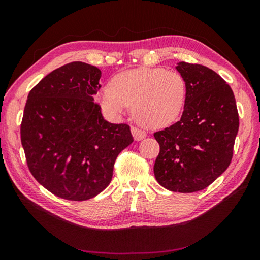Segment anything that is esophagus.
Listing matches in <instances>:
<instances>
[{"label": "esophagus", "mask_w": 260, "mask_h": 260, "mask_svg": "<svg viewBox=\"0 0 260 260\" xmlns=\"http://www.w3.org/2000/svg\"><path fill=\"white\" fill-rule=\"evenodd\" d=\"M131 132H132V135H133L134 140H136V141H140V140H142V139L146 138V132H143L142 129H140L139 127L133 126L131 128Z\"/></svg>", "instance_id": "1"}]
</instances>
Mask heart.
I'll return each instance as SVG.
<instances>
[{
  "label": "heart",
  "mask_w": 260,
  "mask_h": 260,
  "mask_svg": "<svg viewBox=\"0 0 260 260\" xmlns=\"http://www.w3.org/2000/svg\"><path fill=\"white\" fill-rule=\"evenodd\" d=\"M187 83L177 71L162 69H135L118 74L112 86L100 90V102L112 116H119L133 107L139 124L148 128L169 125L182 111Z\"/></svg>",
  "instance_id": "1"
}]
</instances>
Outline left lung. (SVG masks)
I'll list each match as a JSON object with an SVG mask.
<instances>
[{"mask_svg": "<svg viewBox=\"0 0 260 260\" xmlns=\"http://www.w3.org/2000/svg\"><path fill=\"white\" fill-rule=\"evenodd\" d=\"M187 83L181 119L156 132L159 143L153 173L171 191L193 192L210 186L230 166L239 132V112L230 85L200 64L180 61Z\"/></svg>", "mask_w": 260, "mask_h": 260, "instance_id": "obj_1", "label": "left lung"}]
</instances>
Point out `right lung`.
<instances>
[{"instance_id": "add662e5", "label": "right lung", "mask_w": 260, "mask_h": 260, "mask_svg": "<svg viewBox=\"0 0 260 260\" xmlns=\"http://www.w3.org/2000/svg\"><path fill=\"white\" fill-rule=\"evenodd\" d=\"M101 70L82 61L56 69L29 91L20 126L27 166L64 200L93 199L109 186L119 153L133 142L129 126L111 124L93 96Z\"/></svg>"}]
</instances>
